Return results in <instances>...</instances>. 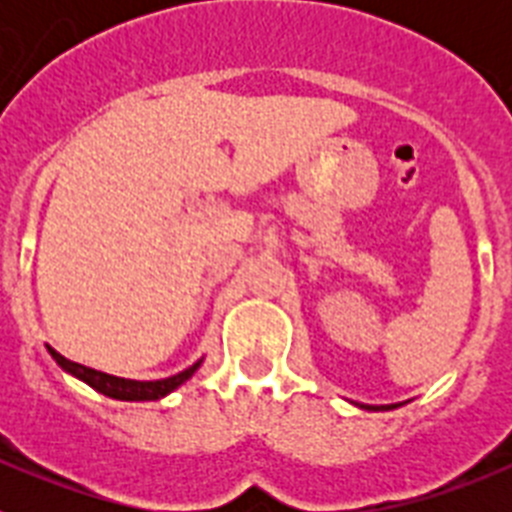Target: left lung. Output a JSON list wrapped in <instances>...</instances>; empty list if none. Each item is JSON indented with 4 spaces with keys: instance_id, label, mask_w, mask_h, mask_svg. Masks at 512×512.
Instances as JSON below:
<instances>
[{
    "instance_id": "obj_1",
    "label": "left lung",
    "mask_w": 512,
    "mask_h": 512,
    "mask_svg": "<svg viewBox=\"0 0 512 512\" xmlns=\"http://www.w3.org/2000/svg\"><path fill=\"white\" fill-rule=\"evenodd\" d=\"M356 408H361V410H395V408H400V405H359V402H356Z\"/></svg>"
}]
</instances>
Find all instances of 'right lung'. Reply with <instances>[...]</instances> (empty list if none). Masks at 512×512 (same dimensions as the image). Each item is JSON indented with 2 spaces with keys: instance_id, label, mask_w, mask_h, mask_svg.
Segmentation results:
<instances>
[{
  "instance_id": "add662e5",
  "label": "right lung",
  "mask_w": 512,
  "mask_h": 512,
  "mask_svg": "<svg viewBox=\"0 0 512 512\" xmlns=\"http://www.w3.org/2000/svg\"><path fill=\"white\" fill-rule=\"evenodd\" d=\"M48 348V354L53 356L58 366H61L63 372L76 377L79 382L89 384L92 390H97L99 395L104 397H112V400H125V402H148V400H161V397L171 395L174 390H179L187 379H192V374L197 372L202 366V359L194 361L189 369L179 374H171L166 379H153V382H140V379H125V377H115V374H107V372H97L92 366H84V364H76V361L66 359L61 356L53 346H45Z\"/></svg>"
}]
</instances>
